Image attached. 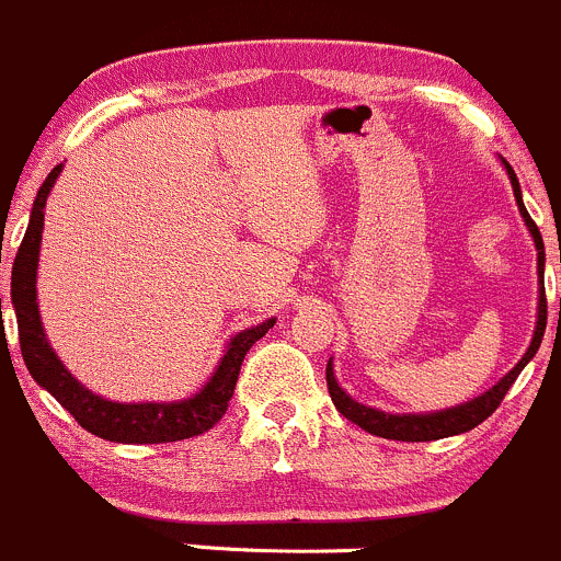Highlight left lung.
Instances as JSON below:
<instances>
[{
  "mask_svg": "<svg viewBox=\"0 0 561 561\" xmlns=\"http://www.w3.org/2000/svg\"><path fill=\"white\" fill-rule=\"evenodd\" d=\"M507 174H510V182H513L515 202H518L520 215H524L526 226H529L531 237H535V245H537V270H540V310H537V330H535V337H531V346L526 348V354L520 357V363L515 365V368L510 370V374L504 376L499 385H493L485 396L474 398V401H469V403H461V407H456V409L436 412V414H385V412H376V409L363 407V403L352 401V398H348L346 392L337 387L335 376H332V363H327V387H330L332 403H335L337 412H341L343 417H348L354 425H359L363 431H368V434L381 436V439H396V442H434V439H445V436L467 434V431L477 428L482 420H488L493 412H496L499 403L504 401L507 390L513 387V381L518 379V374L524 370V365L529 363V359L537 354V348H540L542 332H546V316H548L546 283H542L546 251H542L540 229H537V224L529 218L524 202H520L518 180H515V171L510 169V165H507Z\"/></svg>",
  "mask_w": 561,
  "mask_h": 561,
  "instance_id": "left-lung-1",
  "label": "left lung"
}]
</instances>
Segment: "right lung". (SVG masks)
Here are the masks:
<instances>
[{"label": "right lung", "mask_w": 561, "mask_h": 561, "mask_svg": "<svg viewBox=\"0 0 561 561\" xmlns=\"http://www.w3.org/2000/svg\"><path fill=\"white\" fill-rule=\"evenodd\" d=\"M62 165H54L51 174L41 185L32 207L30 226L21 240L19 253L13 262V283H10V294H13L15 321H19V343L24 363L30 368L32 379L41 387H46L65 409L76 417L81 428L90 434L100 436L105 442H122V445H163V442H180L191 439V436L204 434L213 428L229 409L231 396H234L237 379H240L242 359H245L248 348L267 335L275 319L264 321V324L251 327V330L240 332L231 337L229 348H226L224 359H220L218 370L213 379L207 381L198 396L187 398L180 403H114L103 401L100 396L87 390L84 385L73 379L70 370L59 363L57 354L51 352L46 341V332L41 324V310H37V253H41V234H43V209H46V198L51 193L54 180L59 176ZM0 316H2V299H0Z\"/></svg>", "instance_id": "obj_1"}]
</instances>
